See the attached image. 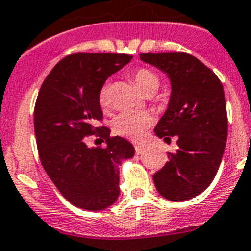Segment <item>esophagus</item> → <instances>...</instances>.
Wrapping results in <instances>:
<instances>
[{"label":"esophagus","instance_id":"obj_1","mask_svg":"<svg viewBox=\"0 0 251 251\" xmlns=\"http://www.w3.org/2000/svg\"><path fill=\"white\" fill-rule=\"evenodd\" d=\"M143 151H144V147H143L142 144H135V151L138 154L143 153Z\"/></svg>","mask_w":251,"mask_h":251}]
</instances>
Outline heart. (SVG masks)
I'll return each instance as SVG.
<instances>
[{
	"mask_svg": "<svg viewBox=\"0 0 251 251\" xmlns=\"http://www.w3.org/2000/svg\"><path fill=\"white\" fill-rule=\"evenodd\" d=\"M132 79L143 93L155 92L159 86V77L149 69L140 67L132 73ZM100 104L103 108L109 107L108 85H103L100 90ZM153 117L144 111H125L120 113L113 121V130L117 135L129 139H139L147 127L151 125Z\"/></svg>",
	"mask_w": 251,
	"mask_h": 251,
	"instance_id": "1",
	"label": "heart"
}]
</instances>
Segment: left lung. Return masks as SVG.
<instances>
[{"instance_id":"8db88e82","label":"left lung","mask_w":251,"mask_h":251,"mask_svg":"<svg viewBox=\"0 0 251 251\" xmlns=\"http://www.w3.org/2000/svg\"><path fill=\"white\" fill-rule=\"evenodd\" d=\"M140 60L171 81L168 108L154 127L155 135L166 142L177 135L178 149L168 153L170 161L153 175L155 189L168 201H189L212 184L222 161L228 125L222 83L184 52L142 53Z\"/></svg>"}]
</instances>
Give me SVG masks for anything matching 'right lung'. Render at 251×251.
I'll list each match as a JSON object with an SVG mask.
<instances>
[{
  "label": "right lung",
  "mask_w": 251,
  "mask_h": 251,
  "mask_svg": "<svg viewBox=\"0 0 251 251\" xmlns=\"http://www.w3.org/2000/svg\"><path fill=\"white\" fill-rule=\"evenodd\" d=\"M132 56L119 53L69 54L43 81L34 107V131L39 158L54 186L73 205L102 210L120 195V165L135 154L130 142L109 136L102 121L100 90ZM96 134L104 149L85 144Z\"/></svg>",
  "instance_id": "right-lung-1"
}]
</instances>
